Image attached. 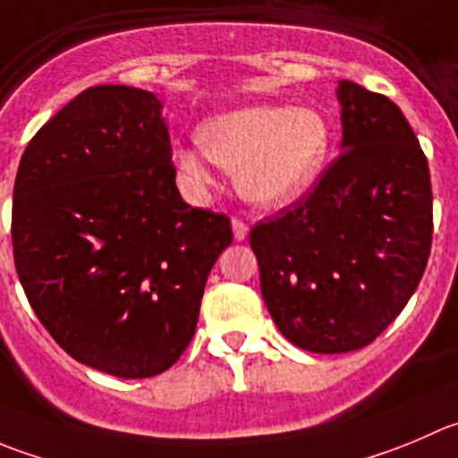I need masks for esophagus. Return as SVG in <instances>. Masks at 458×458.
Instances as JSON below:
<instances>
[{
  "instance_id": "obj_1",
  "label": "esophagus",
  "mask_w": 458,
  "mask_h": 458,
  "mask_svg": "<svg viewBox=\"0 0 458 458\" xmlns=\"http://www.w3.org/2000/svg\"><path fill=\"white\" fill-rule=\"evenodd\" d=\"M232 226H233V238H236V241H245L247 233H250V225H247L245 220H241V217H233Z\"/></svg>"
}]
</instances>
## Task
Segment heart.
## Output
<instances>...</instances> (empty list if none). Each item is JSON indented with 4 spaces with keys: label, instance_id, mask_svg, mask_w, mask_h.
I'll return each instance as SVG.
<instances>
[{
    "label": "heart",
    "instance_id": "1",
    "mask_svg": "<svg viewBox=\"0 0 458 458\" xmlns=\"http://www.w3.org/2000/svg\"><path fill=\"white\" fill-rule=\"evenodd\" d=\"M202 146L175 148V164L195 186L213 182V164L238 175L254 202H292L315 182L328 150V128L312 110L250 106L204 121Z\"/></svg>",
    "mask_w": 458,
    "mask_h": 458
}]
</instances>
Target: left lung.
<instances>
[{"label":"left lung","instance_id":"left-lung-1","mask_svg":"<svg viewBox=\"0 0 458 458\" xmlns=\"http://www.w3.org/2000/svg\"><path fill=\"white\" fill-rule=\"evenodd\" d=\"M337 98L342 155L250 233L274 324L310 352L371 344L407 306L432 250V182L411 125L357 82H339Z\"/></svg>","mask_w":458,"mask_h":458}]
</instances>
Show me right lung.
<instances>
[{
    "label": "right lung",
    "instance_id": "right-lung-1",
    "mask_svg": "<svg viewBox=\"0 0 458 458\" xmlns=\"http://www.w3.org/2000/svg\"><path fill=\"white\" fill-rule=\"evenodd\" d=\"M171 157L152 91L98 85L38 130L17 168L11 233L26 299L60 348L116 377L180 360L233 241L225 213L182 199Z\"/></svg>",
    "mask_w": 458,
    "mask_h": 458
}]
</instances>
